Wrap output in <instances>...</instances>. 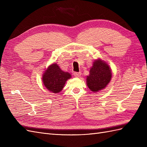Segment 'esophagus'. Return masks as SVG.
<instances>
[{
    "instance_id": "1",
    "label": "esophagus",
    "mask_w": 147,
    "mask_h": 147,
    "mask_svg": "<svg viewBox=\"0 0 147 147\" xmlns=\"http://www.w3.org/2000/svg\"><path fill=\"white\" fill-rule=\"evenodd\" d=\"M74 75L75 77H80V75H81V73H80V72H75V73L74 74Z\"/></svg>"
}]
</instances>
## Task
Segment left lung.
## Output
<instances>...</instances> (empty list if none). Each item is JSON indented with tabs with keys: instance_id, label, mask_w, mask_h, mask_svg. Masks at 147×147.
<instances>
[{
	"instance_id": "left-lung-1",
	"label": "left lung",
	"mask_w": 147,
	"mask_h": 147,
	"mask_svg": "<svg viewBox=\"0 0 147 147\" xmlns=\"http://www.w3.org/2000/svg\"><path fill=\"white\" fill-rule=\"evenodd\" d=\"M112 77V70L109 65L104 60L98 58L93 62L90 75L86 76V84L91 91L99 92L107 87Z\"/></svg>"
}]
</instances>
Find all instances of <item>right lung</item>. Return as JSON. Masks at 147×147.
Instances as JSON below:
<instances>
[{
    "mask_svg": "<svg viewBox=\"0 0 147 147\" xmlns=\"http://www.w3.org/2000/svg\"><path fill=\"white\" fill-rule=\"evenodd\" d=\"M72 75L62 70L57 63L49 65L42 75V82L47 90L53 93H58L63 90L66 82Z\"/></svg>",
    "mask_w": 147,
    "mask_h": 147,
    "instance_id": "right-lung-1",
    "label": "right lung"
}]
</instances>
